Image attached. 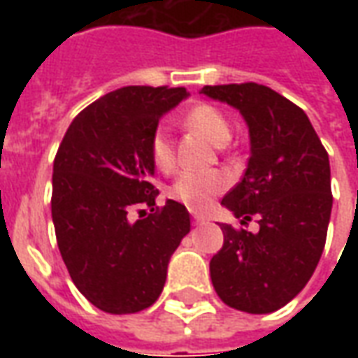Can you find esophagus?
I'll return each mask as SVG.
<instances>
[{"label": "esophagus", "mask_w": 358, "mask_h": 358, "mask_svg": "<svg viewBox=\"0 0 358 358\" xmlns=\"http://www.w3.org/2000/svg\"><path fill=\"white\" fill-rule=\"evenodd\" d=\"M192 217H194L195 224H201V222H207V217H205V215H199V213H194Z\"/></svg>", "instance_id": "esophagus-1"}]
</instances>
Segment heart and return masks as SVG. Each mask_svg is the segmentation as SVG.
<instances>
[{
	"mask_svg": "<svg viewBox=\"0 0 358 358\" xmlns=\"http://www.w3.org/2000/svg\"><path fill=\"white\" fill-rule=\"evenodd\" d=\"M184 124L201 132L207 140L222 148L232 138V122L222 110L210 103H197L184 113ZM149 159L157 171L172 172L176 166V153L166 128L157 126L149 136ZM230 186L224 171H186L174 180L169 195L192 210L209 209L210 203Z\"/></svg>",
	"mask_w": 358,
	"mask_h": 358,
	"instance_id": "heart-1",
	"label": "heart"
}]
</instances>
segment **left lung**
<instances>
[{"instance_id": "left-lung-1", "label": "left lung", "mask_w": 358, "mask_h": 358, "mask_svg": "<svg viewBox=\"0 0 358 358\" xmlns=\"http://www.w3.org/2000/svg\"><path fill=\"white\" fill-rule=\"evenodd\" d=\"M245 118L251 157L222 205L241 226L257 217L259 232L220 224L224 243L210 259L215 292L228 307L266 315L284 307L313 276L331 213L330 161L305 110L255 82L205 86Z\"/></svg>"}]
</instances>
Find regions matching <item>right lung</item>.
Returning <instances> with one entry per match:
<instances>
[{
	"mask_svg": "<svg viewBox=\"0 0 358 358\" xmlns=\"http://www.w3.org/2000/svg\"><path fill=\"white\" fill-rule=\"evenodd\" d=\"M186 88L126 86L80 110L53 161L51 217L74 285L110 315L151 307L172 253L189 232L178 201L157 207L149 136ZM148 206L134 223L129 213ZM145 214V211H142Z\"/></svg>",
	"mask_w": 358,
	"mask_h": 358,
	"instance_id": "right-lung-1",
	"label": "right lung"
}]
</instances>
